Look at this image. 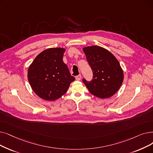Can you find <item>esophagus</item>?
Masks as SVG:
<instances>
[{
    "mask_svg": "<svg viewBox=\"0 0 153 153\" xmlns=\"http://www.w3.org/2000/svg\"><path fill=\"white\" fill-rule=\"evenodd\" d=\"M76 79L77 81H80L81 79V75L79 74V75H77L76 76Z\"/></svg>",
    "mask_w": 153,
    "mask_h": 153,
    "instance_id": "esophagus-1",
    "label": "esophagus"
}]
</instances>
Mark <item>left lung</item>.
Segmentation results:
<instances>
[{"instance_id":"8db88e82","label":"left lung","mask_w":153,"mask_h":153,"mask_svg":"<svg viewBox=\"0 0 153 153\" xmlns=\"http://www.w3.org/2000/svg\"><path fill=\"white\" fill-rule=\"evenodd\" d=\"M83 51L93 73L91 81L82 79L86 87L92 94L99 98L113 96L124 79L117 59L109 51L97 45L84 48Z\"/></svg>"}]
</instances>
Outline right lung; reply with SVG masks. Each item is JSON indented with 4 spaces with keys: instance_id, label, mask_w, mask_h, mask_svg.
Instances as JSON below:
<instances>
[{
    "instance_id": "add662e5",
    "label": "right lung",
    "mask_w": 153,
    "mask_h": 153,
    "mask_svg": "<svg viewBox=\"0 0 153 153\" xmlns=\"http://www.w3.org/2000/svg\"><path fill=\"white\" fill-rule=\"evenodd\" d=\"M65 49L50 48L42 51L30 65L27 77L32 90L46 101H54L67 92L75 80L62 60Z\"/></svg>"
}]
</instances>
